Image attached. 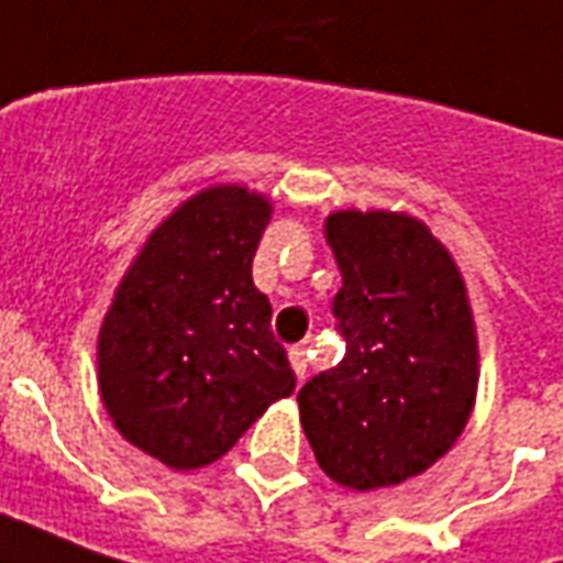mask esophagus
Returning a JSON list of instances; mask_svg holds the SVG:
<instances>
[{
    "label": "esophagus",
    "instance_id": "obj_1",
    "mask_svg": "<svg viewBox=\"0 0 563 563\" xmlns=\"http://www.w3.org/2000/svg\"><path fill=\"white\" fill-rule=\"evenodd\" d=\"M290 366H294V373H297V378H306V349H302V345H294V349H290Z\"/></svg>",
    "mask_w": 563,
    "mask_h": 563
}]
</instances>
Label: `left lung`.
<instances>
[{"label": "left lung", "mask_w": 563, "mask_h": 563, "mask_svg": "<svg viewBox=\"0 0 563 563\" xmlns=\"http://www.w3.org/2000/svg\"><path fill=\"white\" fill-rule=\"evenodd\" d=\"M324 233L342 273V364L297 394L314 461L352 492L421 476L464 433L479 339L457 263L406 211L342 209Z\"/></svg>", "instance_id": "left-lung-1"}]
</instances>
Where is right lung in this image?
I'll use <instances>...</instances> for the list:
<instances>
[{
  "label": "right lung",
  "mask_w": 563,
  "mask_h": 563,
  "mask_svg": "<svg viewBox=\"0 0 563 563\" xmlns=\"http://www.w3.org/2000/svg\"><path fill=\"white\" fill-rule=\"evenodd\" d=\"M273 199L211 185L151 230L97 342L102 406L123 440L169 470H199L294 394L251 263Z\"/></svg>",
  "instance_id": "right-lung-1"
}]
</instances>
